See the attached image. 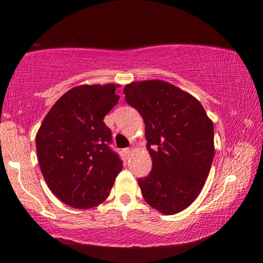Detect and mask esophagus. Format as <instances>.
<instances>
[{
	"instance_id": "1",
	"label": "esophagus",
	"mask_w": 263,
	"mask_h": 263,
	"mask_svg": "<svg viewBox=\"0 0 263 263\" xmlns=\"http://www.w3.org/2000/svg\"><path fill=\"white\" fill-rule=\"evenodd\" d=\"M133 152H134V149H133V148H125L124 149V153H125V156H132V154H133Z\"/></svg>"
}]
</instances>
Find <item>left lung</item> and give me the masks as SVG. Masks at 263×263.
<instances>
[{
	"instance_id": "obj_1",
	"label": "left lung",
	"mask_w": 263,
	"mask_h": 263,
	"mask_svg": "<svg viewBox=\"0 0 263 263\" xmlns=\"http://www.w3.org/2000/svg\"><path fill=\"white\" fill-rule=\"evenodd\" d=\"M124 99L145 122L152 170L139 178L143 199L165 215L189 207L214 158L213 122L190 93L163 80L125 85Z\"/></svg>"
}]
</instances>
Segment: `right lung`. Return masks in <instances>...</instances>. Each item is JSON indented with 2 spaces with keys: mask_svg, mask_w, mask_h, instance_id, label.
Instances as JSON below:
<instances>
[{
  "mask_svg": "<svg viewBox=\"0 0 263 263\" xmlns=\"http://www.w3.org/2000/svg\"><path fill=\"white\" fill-rule=\"evenodd\" d=\"M118 84L80 85L64 93L35 135L43 177L57 199L87 210L109 196L123 163L110 149L104 117L116 105Z\"/></svg>",
  "mask_w": 263,
  "mask_h": 263,
  "instance_id": "obj_1",
  "label": "right lung"
}]
</instances>
